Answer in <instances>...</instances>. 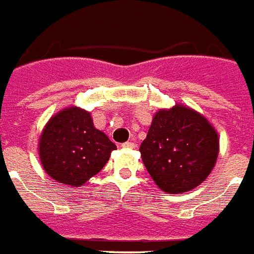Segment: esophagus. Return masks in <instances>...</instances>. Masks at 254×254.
<instances>
[{
  "label": "esophagus",
  "instance_id": "obj_1",
  "mask_svg": "<svg viewBox=\"0 0 254 254\" xmlns=\"http://www.w3.org/2000/svg\"><path fill=\"white\" fill-rule=\"evenodd\" d=\"M122 146H123L124 149H134V147H135V143H134V142L128 141V142H124Z\"/></svg>",
  "mask_w": 254,
  "mask_h": 254
}]
</instances>
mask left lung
I'll return each mask as SVG.
<instances>
[{
    "instance_id": "left-lung-1",
    "label": "left lung",
    "mask_w": 254,
    "mask_h": 254,
    "mask_svg": "<svg viewBox=\"0 0 254 254\" xmlns=\"http://www.w3.org/2000/svg\"><path fill=\"white\" fill-rule=\"evenodd\" d=\"M139 152L161 190L186 193L210 174L219 153V138L204 116L176 105L154 115Z\"/></svg>"
}]
</instances>
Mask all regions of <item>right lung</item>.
<instances>
[{"instance_id": "right-lung-1", "label": "right lung", "mask_w": 254, "mask_h": 254, "mask_svg": "<svg viewBox=\"0 0 254 254\" xmlns=\"http://www.w3.org/2000/svg\"><path fill=\"white\" fill-rule=\"evenodd\" d=\"M116 145L97 130L89 112L66 108L50 119L39 138L44 170L60 183L82 186L97 175Z\"/></svg>"}]
</instances>
